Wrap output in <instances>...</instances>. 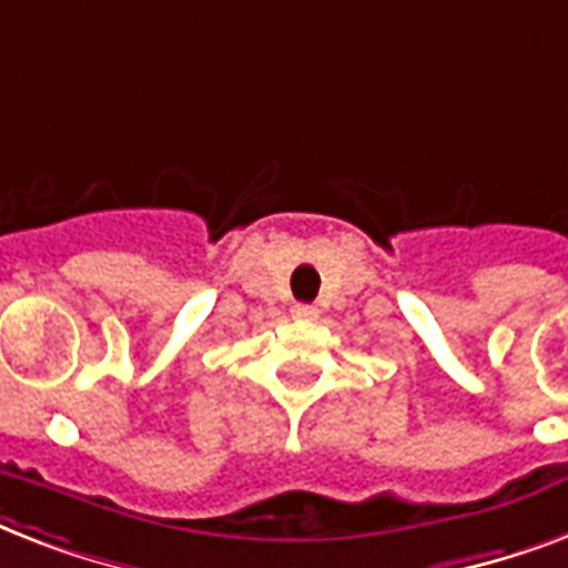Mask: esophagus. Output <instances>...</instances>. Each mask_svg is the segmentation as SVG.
<instances>
[{
	"instance_id": "1",
	"label": "esophagus",
	"mask_w": 568,
	"mask_h": 568,
	"mask_svg": "<svg viewBox=\"0 0 568 568\" xmlns=\"http://www.w3.org/2000/svg\"><path fill=\"white\" fill-rule=\"evenodd\" d=\"M317 312L315 306H306V303H297V306L292 308V317H297V321H317Z\"/></svg>"
}]
</instances>
